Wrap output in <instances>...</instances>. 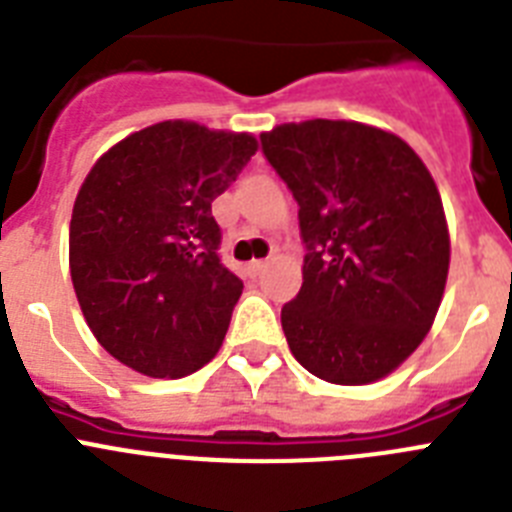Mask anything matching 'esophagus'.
<instances>
[{
  "mask_svg": "<svg viewBox=\"0 0 512 512\" xmlns=\"http://www.w3.org/2000/svg\"><path fill=\"white\" fill-rule=\"evenodd\" d=\"M266 261H251V264H248V277H259V274H264V269H266Z\"/></svg>",
  "mask_w": 512,
  "mask_h": 512,
  "instance_id": "1",
  "label": "esophagus"
}]
</instances>
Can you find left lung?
Masks as SVG:
<instances>
[{"label":"left lung","mask_w":512,"mask_h":512,"mask_svg":"<svg viewBox=\"0 0 512 512\" xmlns=\"http://www.w3.org/2000/svg\"><path fill=\"white\" fill-rule=\"evenodd\" d=\"M261 148L300 205L302 287L282 307L289 351L330 384H372L436 320L451 241L418 153L354 120L284 122Z\"/></svg>","instance_id":"8db88e82"}]
</instances>
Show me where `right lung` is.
<instances>
[{
    "label": "right lung",
    "mask_w": 512,
    "mask_h": 512,
    "mask_svg": "<svg viewBox=\"0 0 512 512\" xmlns=\"http://www.w3.org/2000/svg\"><path fill=\"white\" fill-rule=\"evenodd\" d=\"M256 151L251 133L164 120L97 158L71 212L69 269L120 364L179 379L215 359L243 282L220 264L212 200Z\"/></svg>",
    "instance_id": "1"
}]
</instances>
